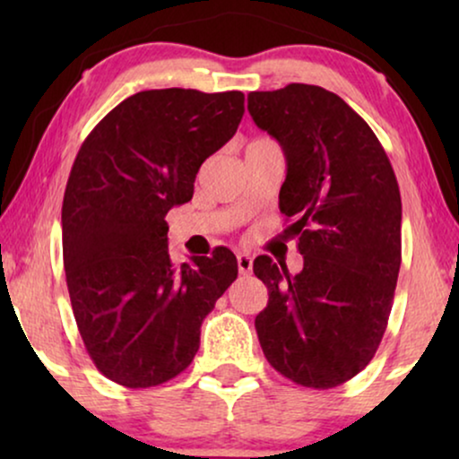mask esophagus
Wrapping results in <instances>:
<instances>
[{"mask_svg":"<svg viewBox=\"0 0 459 459\" xmlns=\"http://www.w3.org/2000/svg\"><path fill=\"white\" fill-rule=\"evenodd\" d=\"M238 269H240L242 275H248L253 272V259H250V255L247 253L238 255Z\"/></svg>","mask_w":459,"mask_h":459,"instance_id":"esophagus-1","label":"esophagus"}]
</instances>
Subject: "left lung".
Here are the masks:
<instances>
[{
  "label": "left lung",
  "instance_id": "1",
  "mask_svg": "<svg viewBox=\"0 0 459 459\" xmlns=\"http://www.w3.org/2000/svg\"><path fill=\"white\" fill-rule=\"evenodd\" d=\"M255 125L286 156L280 211L292 217L303 269L261 255L267 286L255 319L267 361L309 388L361 372L386 330L401 267V194L369 125L336 93L290 83L248 93Z\"/></svg>",
  "mask_w": 459,
  "mask_h": 459
}]
</instances>
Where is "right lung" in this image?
<instances>
[{"mask_svg": "<svg viewBox=\"0 0 459 459\" xmlns=\"http://www.w3.org/2000/svg\"><path fill=\"white\" fill-rule=\"evenodd\" d=\"M244 93L148 90L123 100L81 146L62 203V256L85 349L106 378H175L200 325L238 278L230 248L175 267L167 212L192 200L203 162L234 137Z\"/></svg>", "mask_w": 459, "mask_h": 459, "instance_id": "obj_1", "label": "right lung"}]
</instances>
